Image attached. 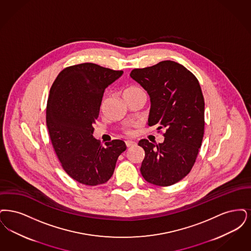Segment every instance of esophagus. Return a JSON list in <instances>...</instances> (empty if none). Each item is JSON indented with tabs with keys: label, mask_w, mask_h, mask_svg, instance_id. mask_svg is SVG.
<instances>
[{
	"label": "esophagus",
	"mask_w": 251,
	"mask_h": 251,
	"mask_svg": "<svg viewBox=\"0 0 251 251\" xmlns=\"http://www.w3.org/2000/svg\"><path fill=\"white\" fill-rule=\"evenodd\" d=\"M126 145L127 147H131V146L136 145V142H133V141H126Z\"/></svg>",
	"instance_id": "1"
}]
</instances>
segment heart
I'll return each mask as SVG.
<instances>
[{
	"label": "heart",
	"mask_w": 251,
	"mask_h": 251,
	"mask_svg": "<svg viewBox=\"0 0 251 251\" xmlns=\"http://www.w3.org/2000/svg\"><path fill=\"white\" fill-rule=\"evenodd\" d=\"M146 97V94L144 92V90L142 87L138 86V85H134L131 84L126 87L125 88L124 90V97L126 98V100H129V99H133V98H139V97ZM125 132L128 135L132 134V130L130 128H126Z\"/></svg>",
	"instance_id": "obj_1"
}]
</instances>
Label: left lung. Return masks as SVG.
Segmentation results:
<instances>
[{
    "instance_id": "obj_1",
    "label": "left lung",
    "mask_w": 251,
    "mask_h": 251,
    "mask_svg": "<svg viewBox=\"0 0 251 251\" xmlns=\"http://www.w3.org/2000/svg\"><path fill=\"white\" fill-rule=\"evenodd\" d=\"M130 76L150 96L148 126L166 129L162 143H138L145 152L141 173L153 185H174L189 174L201 146L204 98L199 80L174 61L133 69Z\"/></svg>"
}]
</instances>
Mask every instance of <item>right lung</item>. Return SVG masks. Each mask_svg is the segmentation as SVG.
Masks as SVG:
<instances>
[{
    "instance_id": "right-lung-1",
    "label": "right lung",
    "mask_w": 251,
    "mask_h": 251,
    "mask_svg": "<svg viewBox=\"0 0 251 251\" xmlns=\"http://www.w3.org/2000/svg\"><path fill=\"white\" fill-rule=\"evenodd\" d=\"M122 74L84 63L62 70L50 88L46 111L50 138L65 172L80 184L108 182L126 149L121 140L103 146L93 137L105 89Z\"/></svg>"
}]
</instances>
